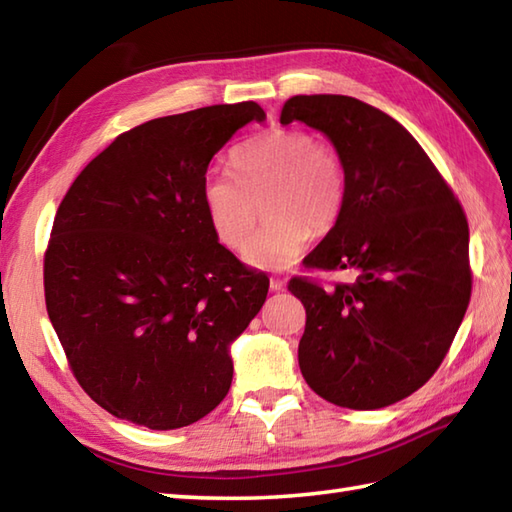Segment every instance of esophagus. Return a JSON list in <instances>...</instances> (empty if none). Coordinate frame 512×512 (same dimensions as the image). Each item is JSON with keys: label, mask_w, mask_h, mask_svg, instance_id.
Segmentation results:
<instances>
[{"label": "esophagus", "mask_w": 512, "mask_h": 512, "mask_svg": "<svg viewBox=\"0 0 512 512\" xmlns=\"http://www.w3.org/2000/svg\"><path fill=\"white\" fill-rule=\"evenodd\" d=\"M286 288V281L281 279V277H270V290L273 292H279V290H284Z\"/></svg>", "instance_id": "34e87169"}]
</instances>
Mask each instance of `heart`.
Segmentation results:
<instances>
[{
    "label": "heart",
    "instance_id": "heart-1",
    "mask_svg": "<svg viewBox=\"0 0 512 512\" xmlns=\"http://www.w3.org/2000/svg\"><path fill=\"white\" fill-rule=\"evenodd\" d=\"M233 173L209 171L202 206L217 242L242 250L263 204L267 224L246 248L255 268L284 270L306 250L312 233H328L345 206L343 160L332 145L303 129H270L231 154Z\"/></svg>",
    "mask_w": 512,
    "mask_h": 512
}]
</instances>
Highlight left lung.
<instances>
[{"label":"left lung","instance_id":"obj_1","mask_svg":"<svg viewBox=\"0 0 512 512\" xmlns=\"http://www.w3.org/2000/svg\"><path fill=\"white\" fill-rule=\"evenodd\" d=\"M279 121L319 129L345 167L339 222L303 266L356 273L328 290L290 279L306 308L301 374L339 407L394 405L436 374L469 308V222L418 140L376 107L292 96Z\"/></svg>","mask_w":512,"mask_h":512}]
</instances>
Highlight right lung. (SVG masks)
<instances>
[{
  "label": "right lung",
  "mask_w": 512,
  "mask_h": 512,
  "mask_svg": "<svg viewBox=\"0 0 512 512\" xmlns=\"http://www.w3.org/2000/svg\"><path fill=\"white\" fill-rule=\"evenodd\" d=\"M253 101L162 116L118 136L54 215L46 308L74 378L112 416L156 431L211 413L231 389L228 347L268 295V277L224 248L202 182Z\"/></svg>",
  "instance_id": "right-lung-1"
}]
</instances>
